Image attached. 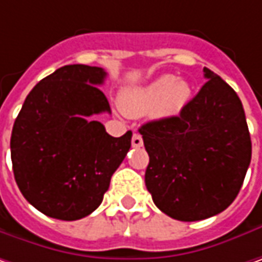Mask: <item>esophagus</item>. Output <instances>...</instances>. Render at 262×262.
<instances>
[{"label": "esophagus", "instance_id": "obj_1", "mask_svg": "<svg viewBox=\"0 0 262 262\" xmlns=\"http://www.w3.org/2000/svg\"><path fill=\"white\" fill-rule=\"evenodd\" d=\"M142 145H143L142 136H141L139 133H133V138H132V146H135V148H141Z\"/></svg>", "mask_w": 262, "mask_h": 262}]
</instances>
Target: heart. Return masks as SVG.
<instances>
[{
  "instance_id": "1",
  "label": "heart",
  "mask_w": 262,
  "mask_h": 262,
  "mask_svg": "<svg viewBox=\"0 0 262 262\" xmlns=\"http://www.w3.org/2000/svg\"><path fill=\"white\" fill-rule=\"evenodd\" d=\"M192 97L190 85L177 80L173 74H163L148 85L132 89L124 94V105L133 113H149L170 119L183 113Z\"/></svg>"
}]
</instances>
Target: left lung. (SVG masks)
Here are the masks:
<instances>
[{
  "mask_svg": "<svg viewBox=\"0 0 262 262\" xmlns=\"http://www.w3.org/2000/svg\"><path fill=\"white\" fill-rule=\"evenodd\" d=\"M204 77L182 114L139 129L149 155L146 189L160 210L180 222L226 210L242 188L252 154L237 94L207 67Z\"/></svg>",
  "mask_w": 262,
  "mask_h": 262,
  "instance_id": "8db88e82",
  "label": "left lung"
}]
</instances>
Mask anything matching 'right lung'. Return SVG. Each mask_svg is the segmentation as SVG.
I'll return each mask as SVG.
<instances>
[{
  "label": "right lung",
  "mask_w": 262,
  "mask_h": 262,
  "mask_svg": "<svg viewBox=\"0 0 262 262\" xmlns=\"http://www.w3.org/2000/svg\"><path fill=\"white\" fill-rule=\"evenodd\" d=\"M105 77L101 67H60L29 92L14 121L10 148L16 183L48 217L73 222L94 212L130 149V130L113 138L91 119L111 113L98 88Z\"/></svg>",
  "instance_id": "add662e5"
}]
</instances>
